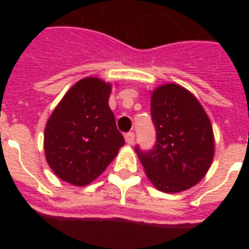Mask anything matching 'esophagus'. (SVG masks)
I'll return each mask as SVG.
<instances>
[{"mask_svg":"<svg viewBox=\"0 0 249 249\" xmlns=\"http://www.w3.org/2000/svg\"><path fill=\"white\" fill-rule=\"evenodd\" d=\"M124 140H126L127 144H132L135 142V133L133 132H128L124 135Z\"/></svg>","mask_w":249,"mask_h":249,"instance_id":"esophagus-1","label":"esophagus"}]
</instances>
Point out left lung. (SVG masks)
I'll return each instance as SVG.
<instances>
[{
	"mask_svg": "<svg viewBox=\"0 0 249 249\" xmlns=\"http://www.w3.org/2000/svg\"><path fill=\"white\" fill-rule=\"evenodd\" d=\"M157 132L155 148L138 158L151 183L164 193L190 190L207 175L214 157L212 123L192 92L164 83L151 92Z\"/></svg>",
	"mask_w": 249,
	"mask_h": 249,
	"instance_id": "8db88e82",
	"label": "left lung"
}]
</instances>
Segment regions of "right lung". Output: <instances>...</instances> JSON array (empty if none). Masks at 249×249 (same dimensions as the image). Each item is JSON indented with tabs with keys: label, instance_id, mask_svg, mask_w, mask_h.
<instances>
[{
	"label": "right lung",
	"instance_id": "obj_1",
	"mask_svg": "<svg viewBox=\"0 0 249 249\" xmlns=\"http://www.w3.org/2000/svg\"><path fill=\"white\" fill-rule=\"evenodd\" d=\"M111 91L112 83L86 77L66 92L51 113L43 147L48 166L59 179L87 186L124 144L108 106Z\"/></svg>",
	"mask_w": 249,
	"mask_h": 249
}]
</instances>
